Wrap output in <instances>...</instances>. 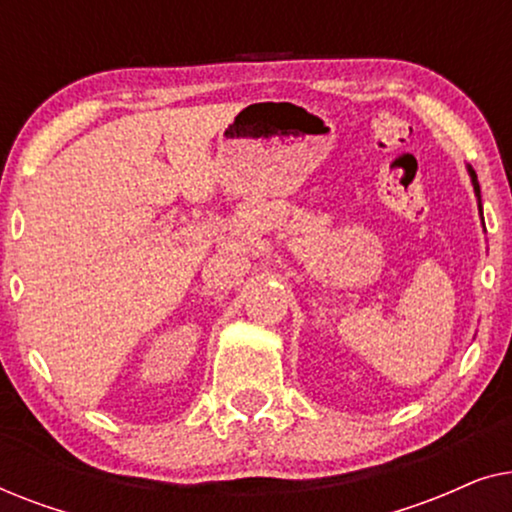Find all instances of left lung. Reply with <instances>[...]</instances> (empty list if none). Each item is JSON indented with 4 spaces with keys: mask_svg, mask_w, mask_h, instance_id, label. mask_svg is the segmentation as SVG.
<instances>
[{
    "mask_svg": "<svg viewBox=\"0 0 512 512\" xmlns=\"http://www.w3.org/2000/svg\"><path fill=\"white\" fill-rule=\"evenodd\" d=\"M471 177H473V188H475V195H478V200H480V184H478V177H475V172L471 170ZM482 209V207H480Z\"/></svg>",
    "mask_w": 512,
    "mask_h": 512,
    "instance_id": "left-lung-1",
    "label": "left lung"
}]
</instances>
